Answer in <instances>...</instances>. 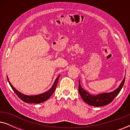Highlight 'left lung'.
I'll return each instance as SVG.
<instances>
[{
	"instance_id": "8db88e82",
	"label": "left lung",
	"mask_w": 130,
	"mask_h": 130,
	"mask_svg": "<svg viewBox=\"0 0 130 130\" xmlns=\"http://www.w3.org/2000/svg\"><path fill=\"white\" fill-rule=\"evenodd\" d=\"M125 77H124L123 80L121 82L120 86L118 88L109 93H103L98 94L96 95H93L88 93V92L83 89L82 88L80 80L79 82V92L80 95L81 97L82 98L83 100L85 101L86 104L91 106H105L109 104L112 101L115 97L118 95L124 86V82H125Z\"/></svg>"
}]
</instances>
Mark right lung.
Returning <instances> with one entry per match:
<instances>
[{"mask_svg": "<svg viewBox=\"0 0 130 130\" xmlns=\"http://www.w3.org/2000/svg\"><path fill=\"white\" fill-rule=\"evenodd\" d=\"M60 76V74L56 78V80H55L54 83H53L52 87H51V88L48 91L44 92L43 93L40 94V95H32V96L26 95L22 93H21L20 92H19L18 90L16 89L12 86L11 83H10V81L9 80L8 76H7V79H8V82L9 83L10 87H11L12 89H13L14 92L17 94L18 96L22 101H24V102L28 103V104H40V103H42L44 102V101L48 100V99L50 98V97L53 95V93H54L55 89H56L57 85Z\"/></svg>", "mask_w": 130, "mask_h": 130, "instance_id": "obj_1", "label": "right lung"}]
</instances>
